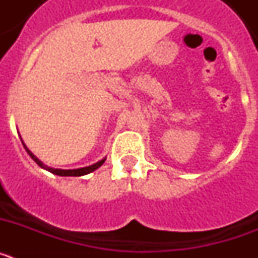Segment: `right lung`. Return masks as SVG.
Wrapping results in <instances>:
<instances>
[{
  "label": "right lung",
  "mask_w": 258,
  "mask_h": 258,
  "mask_svg": "<svg viewBox=\"0 0 258 258\" xmlns=\"http://www.w3.org/2000/svg\"><path fill=\"white\" fill-rule=\"evenodd\" d=\"M20 140H22V138H20ZM22 143H23V146H24V149H26V151L28 152L29 156H31L32 159H33V160L36 161V163H37L38 166H41V168H44V169L49 170V172L52 173V174L61 175V177H70V175H71V177H80V175L89 174V173H92V172H94L95 169H98V168H99V166H101L102 164L104 163V160H106V157H104V159L99 160V161H98V163L93 164V165L85 166V168H79V169H55V168H50V166L45 165V164L42 163V161L38 160L37 157H36L35 155L32 154V152L29 151L28 149H27V146L24 145V142H23V141H22Z\"/></svg>",
  "instance_id": "1"
}]
</instances>
